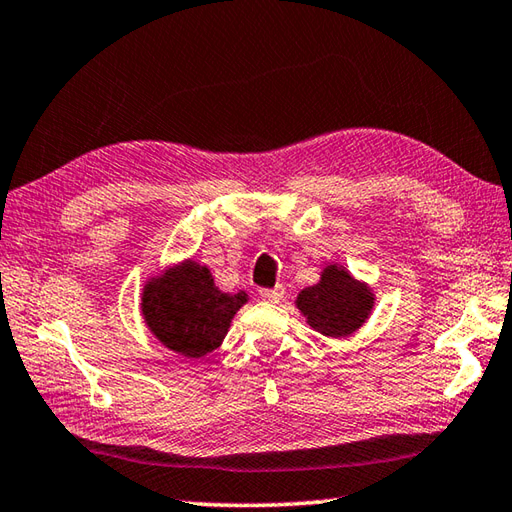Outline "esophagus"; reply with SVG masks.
<instances>
[{"mask_svg":"<svg viewBox=\"0 0 512 512\" xmlns=\"http://www.w3.org/2000/svg\"><path fill=\"white\" fill-rule=\"evenodd\" d=\"M260 296H263L269 302H280L285 298V287L276 285L274 289H260Z\"/></svg>","mask_w":512,"mask_h":512,"instance_id":"esophagus-1","label":"esophagus"}]
</instances>
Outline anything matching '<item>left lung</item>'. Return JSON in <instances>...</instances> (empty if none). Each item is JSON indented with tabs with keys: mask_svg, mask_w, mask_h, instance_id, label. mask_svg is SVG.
Here are the masks:
<instances>
[{
	"mask_svg": "<svg viewBox=\"0 0 512 512\" xmlns=\"http://www.w3.org/2000/svg\"><path fill=\"white\" fill-rule=\"evenodd\" d=\"M373 305L371 285L338 263L322 267L318 283L296 296V307L307 325L327 338L353 336L369 320Z\"/></svg>",
	"mask_w": 512,
	"mask_h": 512,
	"instance_id": "1",
	"label": "left lung"
}]
</instances>
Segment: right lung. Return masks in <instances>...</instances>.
<instances>
[{
  "label": "right lung",
  "instance_id": "obj_1",
  "mask_svg": "<svg viewBox=\"0 0 512 512\" xmlns=\"http://www.w3.org/2000/svg\"><path fill=\"white\" fill-rule=\"evenodd\" d=\"M247 300L245 291L225 294L210 269L185 258L145 280L139 305L145 327L163 347L198 360L221 347Z\"/></svg>",
  "mask_w": 512,
  "mask_h": 512
}]
</instances>
